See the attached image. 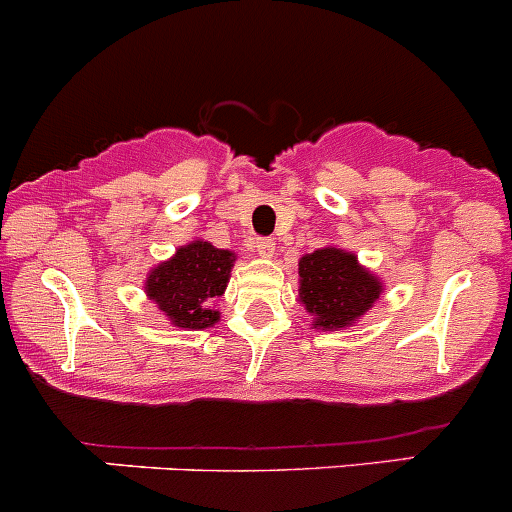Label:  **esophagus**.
Returning <instances> with one entry per match:
<instances>
[{
    "mask_svg": "<svg viewBox=\"0 0 512 512\" xmlns=\"http://www.w3.org/2000/svg\"><path fill=\"white\" fill-rule=\"evenodd\" d=\"M248 246H251V251L256 253V256H261V259H271L276 251V243L271 241V238H253Z\"/></svg>",
    "mask_w": 512,
    "mask_h": 512,
    "instance_id": "34e87169",
    "label": "esophagus"
}]
</instances>
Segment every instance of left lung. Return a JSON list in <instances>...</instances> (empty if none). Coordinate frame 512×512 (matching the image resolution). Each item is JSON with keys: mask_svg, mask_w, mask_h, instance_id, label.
I'll return each instance as SVG.
<instances>
[{"mask_svg": "<svg viewBox=\"0 0 512 512\" xmlns=\"http://www.w3.org/2000/svg\"><path fill=\"white\" fill-rule=\"evenodd\" d=\"M382 294V279L347 248L324 246L299 259L296 301L311 316V329L337 332L354 326Z\"/></svg>", "mask_w": 512, "mask_h": 512, "instance_id": "left-lung-1", "label": "left lung"}]
</instances>
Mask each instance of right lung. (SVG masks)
<instances>
[{
	"label": "right lung",
	"mask_w": 512,
	"mask_h": 512,
	"mask_svg": "<svg viewBox=\"0 0 512 512\" xmlns=\"http://www.w3.org/2000/svg\"><path fill=\"white\" fill-rule=\"evenodd\" d=\"M233 264V251L193 238L148 271L145 296L173 326L201 332L221 321V311L213 309V304L226 294Z\"/></svg>",
	"instance_id": "add662e5"
}]
</instances>
